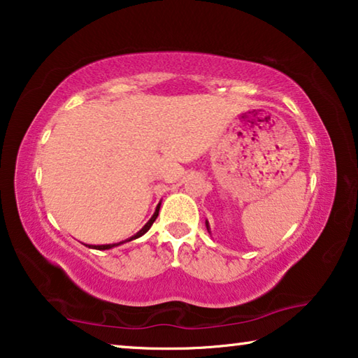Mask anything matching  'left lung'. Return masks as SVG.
I'll return each instance as SVG.
<instances>
[{
  "mask_svg": "<svg viewBox=\"0 0 358 358\" xmlns=\"http://www.w3.org/2000/svg\"><path fill=\"white\" fill-rule=\"evenodd\" d=\"M205 226H207V230L210 232V224H208V221H205Z\"/></svg>",
  "mask_w": 358,
  "mask_h": 358,
  "instance_id": "8db88e82",
  "label": "left lung"
}]
</instances>
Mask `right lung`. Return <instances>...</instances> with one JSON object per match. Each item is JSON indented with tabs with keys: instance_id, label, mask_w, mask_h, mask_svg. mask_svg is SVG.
I'll list each match as a JSON object with an SVG mask.
<instances>
[{
	"instance_id": "right-lung-1",
	"label": "right lung",
	"mask_w": 358,
	"mask_h": 358,
	"mask_svg": "<svg viewBox=\"0 0 358 358\" xmlns=\"http://www.w3.org/2000/svg\"><path fill=\"white\" fill-rule=\"evenodd\" d=\"M159 207H161V203H157V207H156V210H155V213H153V216L150 217L148 220V222L145 224V226L138 230V232L136 234V235H132L131 238H128V240H124V241H120V243H112V245H87L88 248H93V250H112V248H115V246H120V245H123V243H126V241H132V240H136V238H138V237H142L143 234H147L148 230H150V227L153 226V222L156 221V217H157V215H159Z\"/></svg>"
}]
</instances>
